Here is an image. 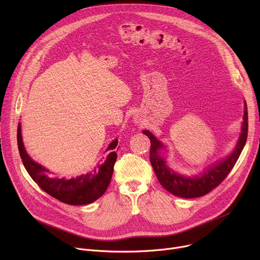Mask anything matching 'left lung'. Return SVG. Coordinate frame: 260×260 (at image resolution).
Returning a JSON list of instances; mask_svg holds the SVG:
<instances>
[{
	"instance_id": "left-lung-1",
	"label": "left lung",
	"mask_w": 260,
	"mask_h": 260,
	"mask_svg": "<svg viewBox=\"0 0 260 260\" xmlns=\"http://www.w3.org/2000/svg\"><path fill=\"white\" fill-rule=\"evenodd\" d=\"M247 109V103H244L241 135L234 152L226 159L217 163V165L210 168L207 172H204L197 177H183L170 170L166 166L165 159L158 155V151L162 147L160 141L154 137L152 133H149L148 131H143V134L146 135L149 140H151L149 160H151L152 167L160 184L173 195L182 198H197L204 196L219 185L226 178V176L230 174L232 169L234 168L244 147V144L247 142L249 128Z\"/></svg>"
}]
</instances>
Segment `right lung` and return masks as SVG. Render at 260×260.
Segmentation results:
<instances>
[{
  "label": "right lung",
  "mask_w": 260,
  "mask_h": 260,
  "mask_svg": "<svg viewBox=\"0 0 260 260\" xmlns=\"http://www.w3.org/2000/svg\"><path fill=\"white\" fill-rule=\"evenodd\" d=\"M117 144L118 140L113 141L107 151L115 149ZM18 146L23 165L32 180L48 195L71 206H83L99 199L105 193L112 180L114 166L117 160V153L111 152L101 167L86 175L66 180L65 178L59 179L53 177L51 172L35 162L26 153L22 141L20 123L18 126Z\"/></svg>",
  "instance_id": "right-lung-1"
}]
</instances>
